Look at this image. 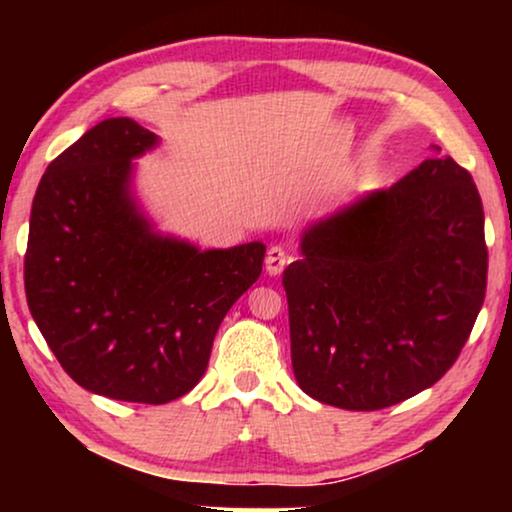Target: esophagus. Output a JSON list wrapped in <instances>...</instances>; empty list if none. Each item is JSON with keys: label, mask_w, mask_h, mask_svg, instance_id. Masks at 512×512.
<instances>
[{"label": "esophagus", "mask_w": 512, "mask_h": 512, "mask_svg": "<svg viewBox=\"0 0 512 512\" xmlns=\"http://www.w3.org/2000/svg\"><path fill=\"white\" fill-rule=\"evenodd\" d=\"M289 263H291V254L284 247L275 244V247L268 249V256H265V270H268L270 275H279V272H282Z\"/></svg>", "instance_id": "34e87169"}]
</instances>
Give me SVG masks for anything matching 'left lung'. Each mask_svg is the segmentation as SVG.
<instances>
[{
    "label": "left lung",
    "instance_id": "1",
    "mask_svg": "<svg viewBox=\"0 0 512 512\" xmlns=\"http://www.w3.org/2000/svg\"><path fill=\"white\" fill-rule=\"evenodd\" d=\"M436 156L328 216L284 270L293 375L342 410H382L459 359L487 291L485 212L471 172Z\"/></svg>",
    "mask_w": 512,
    "mask_h": 512
}]
</instances>
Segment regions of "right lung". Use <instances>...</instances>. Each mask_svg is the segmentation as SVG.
<instances>
[{
	"label": "right lung",
	"instance_id": "1",
	"mask_svg": "<svg viewBox=\"0 0 512 512\" xmlns=\"http://www.w3.org/2000/svg\"><path fill=\"white\" fill-rule=\"evenodd\" d=\"M158 137L107 118L46 167L32 202L25 296L83 389L163 405L205 375L214 335L263 270L261 242L200 251L151 233L130 198L132 158Z\"/></svg>",
	"mask_w": 512,
	"mask_h": 512
}]
</instances>
